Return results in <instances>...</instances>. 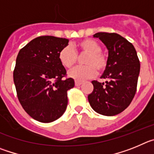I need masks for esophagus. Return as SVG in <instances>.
I'll return each mask as SVG.
<instances>
[{
	"label": "esophagus",
	"mask_w": 154,
	"mask_h": 154,
	"mask_svg": "<svg viewBox=\"0 0 154 154\" xmlns=\"http://www.w3.org/2000/svg\"><path fill=\"white\" fill-rule=\"evenodd\" d=\"M82 84V82H80L75 81V86H80Z\"/></svg>",
	"instance_id": "obj_1"
}]
</instances>
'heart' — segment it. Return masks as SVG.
<instances>
[{
  "label": "heart",
  "mask_w": 154,
  "mask_h": 154,
  "mask_svg": "<svg viewBox=\"0 0 154 154\" xmlns=\"http://www.w3.org/2000/svg\"><path fill=\"white\" fill-rule=\"evenodd\" d=\"M79 52L87 54L84 61L85 66L76 67L69 72V76L77 82H83L94 78L99 72H103L107 66V59L101 53L102 47L91 39H85L77 45ZM61 64L68 69H72L77 62L78 55L72 46L66 45L58 53Z\"/></svg>",
  "instance_id": "b5f03b06"
}]
</instances>
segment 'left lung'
Masks as SVG:
<instances>
[{"label": "left lung", "mask_w": 154, "mask_h": 154, "mask_svg": "<svg viewBox=\"0 0 154 154\" xmlns=\"http://www.w3.org/2000/svg\"><path fill=\"white\" fill-rule=\"evenodd\" d=\"M108 49L107 66L102 79L106 85L92 81L93 91L88 96L91 107L96 112L111 116L126 109L137 91L140 64L135 48L116 33L99 32L93 35Z\"/></svg>", "instance_id": "obj_1"}]
</instances>
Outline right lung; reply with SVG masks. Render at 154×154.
Masks as SVG:
<instances>
[{
	"instance_id": "obj_1",
	"label": "right lung",
	"mask_w": 154,
	"mask_h": 154,
	"mask_svg": "<svg viewBox=\"0 0 154 154\" xmlns=\"http://www.w3.org/2000/svg\"><path fill=\"white\" fill-rule=\"evenodd\" d=\"M69 39L41 36L31 40L18 52L14 82L23 109L35 120L51 123L60 118L68 105L67 91L74 79H65L58 53Z\"/></svg>"
}]
</instances>
